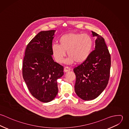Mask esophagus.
<instances>
[{
	"mask_svg": "<svg viewBox=\"0 0 129 129\" xmlns=\"http://www.w3.org/2000/svg\"><path fill=\"white\" fill-rule=\"evenodd\" d=\"M71 71V68L68 67H66L64 68V72L67 73V72H70Z\"/></svg>",
	"mask_w": 129,
	"mask_h": 129,
	"instance_id": "esophagus-1",
	"label": "esophagus"
}]
</instances>
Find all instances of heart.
<instances>
[{
  "instance_id": "heart-1",
  "label": "heart",
  "mask_w": 129,
  "mask_h": 129,
  "mask_svg": "<svg viewBox=\"0 0 129 129\" xmlns=\"http://www.w3.org/2000/svg\"><path fill=\"white\" fill-rule=\"evenodd\" d=\"M93 45L91 37L87 34L69 33L59 39V45L54 44L52 51L56 61L61 62L66 56H69L67 62L80 63L84 62L90 55Z\"/></svg>"
}]
</instances>
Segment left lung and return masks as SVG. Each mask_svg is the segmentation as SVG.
<instances>
[{"label": "left lung", "mask_w": 129, "mask_h": 129, "mask_svg": "<svg viewBox=\"0 0 129 129\" xmlns=\"http://www.w3.org/2000/svg\"><path fill=\"white\" fill-rule=\"evenodd\" d=\"M97 36L95 49L84 62L74 69L76 75L74 86L77 95L84 100L97 98L106 87L110 73L111 56L104 39L92 31Z\"/></svg>", "instance_id": "8db88e82"}]
</instances>
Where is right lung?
<instances>
[{"instance_id": "add662e5", "label": "right lung", "mask_w": 129, "mask_h": 129, "mask_svg": "<svg viewBox=\"0 0 129 129\" xmlns=\"http://www.w3.org/2000/svg\"><path fill=\"white\" fill-rule=\"evenodd\" d=\"M55 30L41 31L27 45L22 74L32 95L42 102L53 100L58 92L57 79L63 67L53 59L52 42Z\"/></svg>"}]
</instances>
